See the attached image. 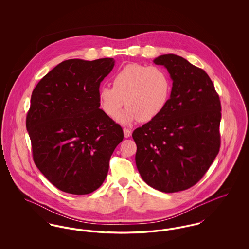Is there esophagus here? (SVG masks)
I'll return each instance as SVG.
<instances>
[{"label":"esophagus","mask_w":249,"mask_h":249,"mask_svg":"<svg viewBox=\"0 0 249 249\" xmlns=\"http://www.w3.org/2000/svg\"><path fill=\"white\" fill-rule=\"evenodd\" d=\"M123 131H124V136H125L126 138L130 137V135H131V130L128 129V128H124Z\"/></svg>","instance_id":"esophagus-1"}]
</instances>
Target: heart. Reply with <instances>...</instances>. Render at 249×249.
<instances>
[{"label": "heart", "instance_id": "1", "mask_svg": "<svg viewBox=\"0 0 249 249\" xmlns=\"http://www.w3.org/2000/svg\"><path fill=\"white\" fill-rule=\"evenodd\" d=\"M112 86L99 89V105L111 119L117 118L125 105L127 109L119 117L124 124L158 118L165 109L172 91V80L166 70L138 63L127 64L117 71Z\"/></svg>", "mask_w": 249, "mask_h": 249}]
</instances>
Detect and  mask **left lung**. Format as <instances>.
<instances>
[{"label": "left lung", "instance_id": "left-lung-1", "mask_svg": "<svg viewBox=\"0 0 249 249\" xmlns=\"http://www.w3.org/2000/svg\"><path fill=\"white\" fill-rule=\"evenodd\" d=\"M154 62L168 70L173 88L163 112L133 130L135 162L148 186L172 193L199 182L218 154L221 105L201 68L175 54Z\"/></svg>", "mask_w": 249, "mask_h": 249}]
</instances>
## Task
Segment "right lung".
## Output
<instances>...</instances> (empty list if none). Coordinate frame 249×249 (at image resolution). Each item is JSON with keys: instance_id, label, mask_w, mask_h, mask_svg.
I'll return each mask as SVG.
<instances>
[{"instance_id": "add662e5", "label": "right lung", "mask_w": 249, "mask_h": 249, "mask_svg": "<svg viewBox=\"0 0 249 249\" xmlns=\"http://www.w3.org/2000/svg\"><path fill=\"white\" fill-rule=\"evenodd\" d=\"M112 58L64 60L36 85L26 118L36 167L61 191L99 189L123 130L100 109L101 82Z\"/></svg>"}]
</instances>
